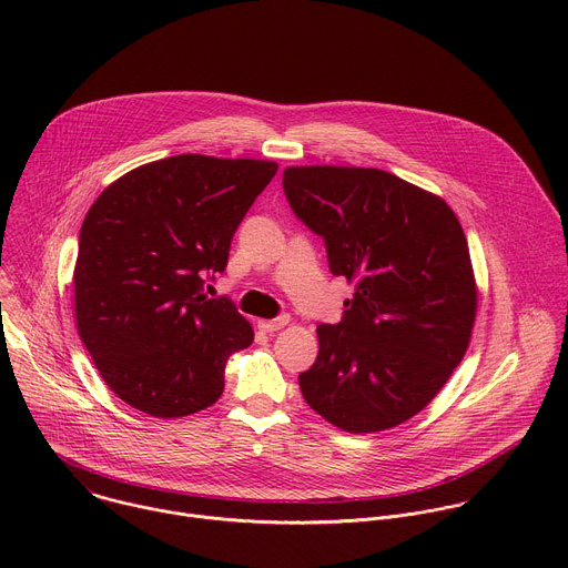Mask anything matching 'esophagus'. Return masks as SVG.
<instances>
[{"label": "esophagus", "instance_id": "34e87169", "mask_svg": "<svg viewBox=\"0 0 568 568\" xmlns=\"http://www.w3.org/2000/svg\"><path fill=\"white\" fill-rule=\"evenodd\" d=\"M290 323V316L287 314H283V316H278V318H272V321H258V328L261 331H265V333H278L281 328H285Z\"/></svg>", "mask_w": 568, "mask_h": 568}]
</instances>
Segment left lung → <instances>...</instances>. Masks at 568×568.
I'll return each mask as SVG.
<instances>
[{
    "label": "left lung",
    "instance_id": "1",
    "mask_svg": "<svg viewBox=\"0 0 568 568\" xmlns=\"http://www.w3.org/2000/svg\"><path fill=\"white\" fill-rule=\"evenodd\" d=\"M283 189L326 240L331 272L355 283L344 318L316 328V362L298 375L305 402L348 434L407 423L471 339L478 298L456 213L377 169L287 166Z\"/></svg>",
    "mask_w": 568,
    "mask_h": 568
}]
</instances>
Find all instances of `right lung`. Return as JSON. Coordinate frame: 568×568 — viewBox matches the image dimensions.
Returning a JSON list of instances; mask_svg holds the SVG:
<instances>
[{"label": "right lung", "mask_w": 568, "mask_h": 568, "mask_svg": "<svg viewBox=\"0 0 568 568\" xmlns=\"http://www.w3.org/2000/svg\"><path fill=\"white\" fill-rule=\"evenodd\" d=\"M276 161L175 154L112 182L80 226L75 328L105 384L154 418L197 414L224 390L252 323L204 276L224 272L231 237L276 175Z\"/></svg>", "instance_id": "obj_1"}]
</instances>
